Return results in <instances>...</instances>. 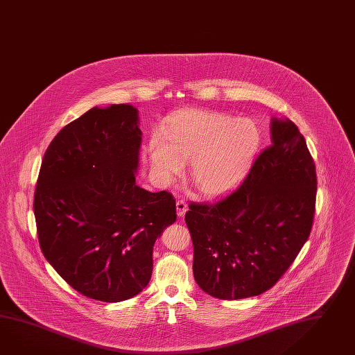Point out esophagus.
I'll return each instance as SVG.
<instances>
[{"mask_svg": "<svg viewBox=\"0 0 355 355\" xmlns=\"http://www.w3.org/2000/svg\"><path fill=\"white\" fill-rule=\"evenodd\" d=\"M175 208H177V214L178 216H184V213L187 211V204L182 200H178L177 204H175Z\"/></svg>", "mask_w": 355, "mask_h": 355, "instance_id": "obj_1", "label": "esophagus"}]
</instances>
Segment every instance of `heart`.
I'll return each mask as SVG.
<instances>
[{
    "label": "heart",
    "mask_w": 355,
    "mask_h": 355,
    "mask_svg": "<svg viewBox=\"0 0 355 355\" xmlns=\"http://www.w3.org/2000/svg\"><path fill=\"white\" fill-rule=\"evenodd\" d=\"M261 132L251 119L204 110L175 114L154 130L147 150L156 181L169 184L190 160L191 181L201 195L216 198L234 190L259 153Z\"/></svg>",
    "instance_id": "1"
}]
</instances>
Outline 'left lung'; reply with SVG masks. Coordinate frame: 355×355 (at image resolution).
<instances>
[{
	"label": "left lung",
	"instance_id": "obj_1",
	"mask_svg": "<svg viewBox=\"0 0 355 355\" xmlns=\"http://www.w3.org/2000/svg\"><path fill=\"white\" fill-rule=\"evenodd\" d=\"M315 195V165L303 135L293 121L275 118L272 145L239 189L216 204L189 205L184 220L201 290L236 300L276 285L311 234Z\"/></svg>",
	"mask_w": 355,
	"mask_h": 355
}]
</instances>
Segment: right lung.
Returning <instances> with one entry per match:
<instances>
[{"instance_id": "obj_1", "label": "right lung", "mask_w": 355, "mask_h": 355, "mask_svg": "<svg viewBox=\"0 0 355 355\" xmlns=\"http://www.w3.org/2000/svg\"><path fill=\"white\" fill-rule=\"evenodd\" d=\"M141 135L133 106L94 107L52 139L35 184L44 258L98 302H123L146 287L156 239L177 219L172 193L136 184Z\"/></svg>"}]
</instances>
